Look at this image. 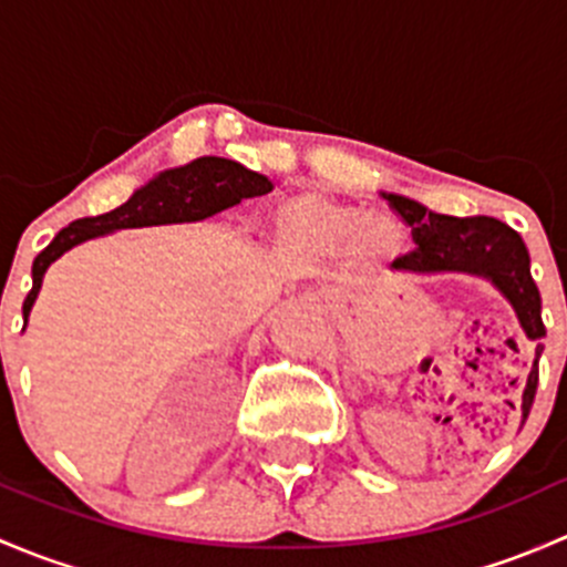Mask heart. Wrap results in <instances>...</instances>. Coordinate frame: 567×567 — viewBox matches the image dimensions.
<instances>
[{"mask_svg": "<svg viewBox=\"0 0 567 567\" xmlns=\"http://www.w3.org/2000/svg\"><path fill=\"white\" fill-rule=\"evenodd\" d=\"M266 233L290 260L346 255L353 262H384L403 249V230L392 216L359 210L320 192H288L266 210Z\"/></svg>", "mask_w": 567, "mask_h": 567, "instance_id": "heart-1", "label": "heart"}]
</instances>
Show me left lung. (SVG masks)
<instances>
[{"mask_svg": "<svg viewBox=\"0 0 567 567\" xmlns=\"http://www.w3.org/2000/svg\"><path fill=\"white\" fill-rule=\"evenodd\" d=\"M386 203L411 227L416 249L392 262L394 271L436 274L468 271L488 277L522 320L529 340L537 342L535 364L522 398V414L527 420L537 390V357L543 351L546 326L540 318V290L529 274V251L522 236L494 216H444L433 214L414 199L386 194Z\"/></svg>", "mask_w": 567, "mask_h": 567, "instance_id": "obj_1", "label": "left lung"}]
</instances>
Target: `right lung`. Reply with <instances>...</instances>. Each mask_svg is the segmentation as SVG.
I'll return each instance as SVG.
<instances>
[{
  "mask_svg": "<svg viewBox=\"0 0 567 567\" xmlns=\"http://www.w3.org/2000/svg\"><path fill=\"white\" fill-rule=\"evenodd\" d=\"M268 192H271L268 177L251 173L244 164L230 162V158L203 156L186 167L167 169V173L153 177L147 186L136 188L134 197L120 208L101 216H84L56 233L54 241L32 262V290L24 299V318L35 305L45 268L76 244L112 230H125V227L208 219L230 205H238L244 197H260Z\"/></svg>",
  "mask_w": 567,
  "mask_h": 567,
  "instance_id": "1",
  "label": "right lung"
}]
</instances>
